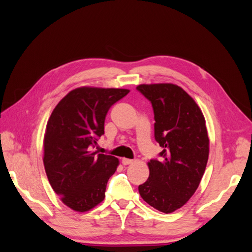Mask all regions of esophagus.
Listing matches in <instances>:
<instances>
[{
	"label": "esophagus",
	"mask_w": 252,
	"mask_h": 252,
	"mask_svg": "<svg viewBox=\"0 0 252 252\" xmlns=\"http://www.w3.org/2000/svg\"><path fill=\"white\" fill-rule=\"evenodd\" d=\"M133 162H134L133 159H130V158H123V159H122V163H123V165H130Z\"/></svg>",
	"instance_id": "34e87169"
}]
</instances>
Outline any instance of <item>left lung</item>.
Returning <instances> with one entry per match:
<instances>
[{"label": "left lung", "mask_w": 252, "mask_h": 252, "mask_svg": "<svg viewBox=\"0 0 252 252\" xmlns=\"http://www.w3.org/2000/svg\"><path fill=\"white\" fill-rule=\"evenodd\" d=\"M151 102L155 138L163 148L161 161L147 163L149 178L139 186L151 207L171 213L184 206L199 187L209 156L204 114L182 87L171 83L136 87Z\"/></svg>", "instance_id": "1"}]
</instances>
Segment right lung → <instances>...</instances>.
I'll return each instance as SVG.
<instances>
[{
  "instance_id": "right-lung-1",
  "label": "right lung",
  "mask_w": 252,
  "mask_h": 252,
  "mask_svg": "<svg viewBox=\"0 0 252 252\" xmlns=\"http://www.w3.org/2000/svg\"><path fill=\"white\" fill-rule=\"evenodd\" d=\"M128 93L82 86L69 91L50 114L43 141L45 171L60 200L74 211H89L104 200L120 162L91 149L104 134L109 108Z\"/></svg>"
}]
</instances>
